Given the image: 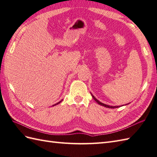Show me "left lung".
<instances>
[{"mask_svg":"<svg viewBox=\"0 0 157 157\" xmlns=\"http://www.w3.org/2000/svg\"><path fill=\"white\" fill-rule=\"evenodd\" d=\"M91 94V93H90ZM91 95H92V97H93V99L95 101L98 103V104H99L100 105H102V106H103V107H107V108H112V109H113V108H117V107H120V106H111V105H106V104H104V103H101V102H100L99 100H97L95 97H94L92 94H91ZM129 104V103H128ZM126 105H127V104H126Z\"/></svg>","mask_w":157,"mask_h":157,"instance_id":"1","label":"left lung"}]
</instances>
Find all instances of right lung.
Segmentation results:
<instances>
[{
    "mask_svg": "<svg viewBox=\"0 0 157 157\" xmlns=\"http://www.w3.org/2000/svg\"><path fill=\"white\" fill-rule=\"evenodd\" d=\"M62 101V99L60 101H59V102H58L57 103H56V104H54V105H52V106H55V105H58V104H59V103H61Z\"/></svg>",
    "mask_w": 157,
    "mask_h": 157,
    "instance_id": "obj_1",
    "label": "right lung"
}]
</instances>
